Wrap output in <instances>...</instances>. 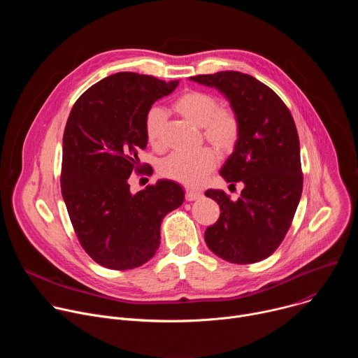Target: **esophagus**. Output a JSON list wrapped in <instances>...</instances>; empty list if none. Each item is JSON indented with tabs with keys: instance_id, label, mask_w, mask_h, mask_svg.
<instances>
[{
	"instance_id": "esophagus-1",
	"label": "esophagus",
	"mask_w": 358,
	"mask_h": 358,
	"mask_svg": "<svg viewBox=\"0 0 358 358\" xmlns=\"http://www.w3.org/2000/svg\"><path fill=\"white\" fill-rule=\"evenodd\" d=\"M199 196H201V194L196 192V191H192V189H187V191H185V199H187V201H195V199H198Z\"/></svg>"
}]
</instances>
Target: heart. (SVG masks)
<instances>
[{
  "label": "heart",
  "mask_w": 358,
  "mask_h": 358,
  "mask_svg": "<svg viewBox=\"0 0 358 358\" xmlns=\"http://www.w3.org/2000/svg\"><path fill=\"white\" fill-rule=\"evenodd\" d=\"M176 110L187 120L201 126L202 136L221 152H231L241 137V120L235 110L221 108L220 99L202 90H188L174 101ZM166 112L162 108H151L144 117V133L148 144L160 150L164 145L163 131ZM218 155L211 147H201L195 151H176L166 157L159 171L163 177L184 185H199L217 167Z\"/></svg>",
  "instance_id": "obj_1"
}]
</instances>
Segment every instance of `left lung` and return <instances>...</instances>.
Listing matches in <instances>:
<instances>
[{
  "instance_id": "left-lung-1",
  "label": "left lung",
  "mask_w": 358,
  "mask_h": 358,
  "mask_svg": "<svg viewBox=\"0 0 358 358\" xmlns=\"http://www.w3.org/2000/svg\"><path fill=\"white\" fill-rule=\"evenodd\" d=\"M191 80L221 90L241 120L239 141L220 174L243 189L238 199L221 189L206 191L221 210L206 242L231 264L259 262L285 239L303 189L294 120L283 100L250 75L225 71Z\"/></svg>"
}]
</instances>
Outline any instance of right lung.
I'll use <instances>...</instances> for the list:
<instances>
[{
    "label": "right lung",
    "instance_id": "obj_1",
    "mask_svg": "<svg viewBox=\"0 0 358 358\" xmlns=\"http://www.w3.org/2000/svg\"><path fill=\"white\" fill-rule=\"evenodd\" d=\"M178 82L119 72L75 101L64 133L61 188L75 234L89 257L113 271L138 268L160 246V225L184 201L169 180L130 192L131 173H144L145 113Z\"/></svg>",
    "mask_w": 358,
    "mask_h": 358
}]
</instances>
